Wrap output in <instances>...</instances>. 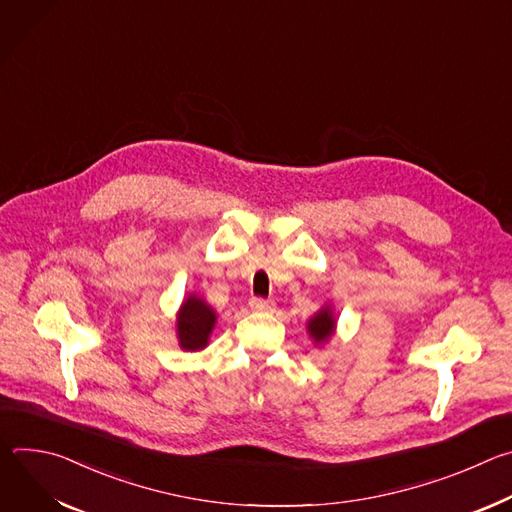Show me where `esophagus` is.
<instances>
[{
  "instance_id": "1",
  "label": "esophagus",
  "mask_w": 512,
  "mask_h": 512,
  "mask_svg": "<svg viewBox=\"0 0 512 512\" xmlns=\"http://www.w3.org/2000/svg\"><path fill=\"white\" fill-rule=\"evenodd\" d=\"M249 306H251L253 312H273V310H275V304H273V302L261 300V298H253V300L249 302Z\"/></svg>"
}]
</instances>
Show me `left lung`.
<instances>
[{
	"label": "left lung",
	"mask_w": 512,
	"mask_h": 512,
	"mask_svg": "<svg viewBox=\"0 0 512 512\" xmlns=\"http://www.w3.org/2000/svg\"><path fill=\"white\" fill-rule=\"evenodd\" d=\"M336 326H338V318L334 314V306L328 302L308 320L306 330H308V336L314 342V346L322 348L336 334Z\"/></svg>",
	"instance_id": "1"
}]
</instances>
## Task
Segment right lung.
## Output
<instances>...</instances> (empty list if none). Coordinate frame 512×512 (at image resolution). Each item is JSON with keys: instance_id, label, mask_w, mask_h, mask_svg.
Masks as SVG:
<instances>
[{"instance_id": "1", "label": "right lung", "mask_w": 512, "mask_h": 512, "mask_svg": "<svg viewBox=\"0 0 512 512\" xmlns=\"http://www.w3.org/2000/svg\"><path fill=\"white\" fill-rule=\"evenodd\" d=\"M216 310L200 298L196 291L184 296L176 314V340L186 352L204 350L210 342V334L216 326Z\"/></svg>"}]
</instances>
